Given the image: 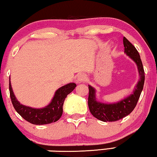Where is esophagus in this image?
Returning a JSON list of instances; mask_svg holds the SVG:
<instances>
[{
    "mask_svg": "<svg viewBox=\"0 0 157 157\" xmlns=\"http://www.w3.org/2000/svg\"><path fill=\"white\" fill-rule=\"evenodd\" d=\"M86 79V76L85 75H79L78 78H77V82L78 83H80L82 82H84Z\"/></svg>",
    "mask_w": 157,
    "mask_h": 157,
    "instance_id": "esophagus-1",
    "label": "esophagus"
}]
</instances>
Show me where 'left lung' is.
<instances>
[{"label": "left lung", "instance_id": "8db88e82", "mask_svg": "<svg viewBox=\"0 0 157 157\" xmlns=\"http://www.w3.org/2000/svg\"><path fill=\"white\" fill-rule=\"evenodd\" d=\"M123 45L125 47V53L136 63L140 79L133 94L122 101L111 104H102L96 101L94 89L89 86V109L95 118L104 122L116 121L129 115L136 106L143 90L144 71L138 51L125 37H123Z\"/></svg>", "mask_w": 157, "mask_h": 157}]
</instances>
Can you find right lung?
I'll return each instance as SVG.
<instances>
[{
    "instance_id": "add662e5",
    "label": "right lung",
    "mask_w": 157,
    "mask_h": 157,
    "mask_svg": "<svg viewBox=\"0 0 157 157\" xmlns=\"http://www.w3.org/2000/svg\"><path fill=\"white\" fill-rule=\"evenodd\" d=\"M76 86L75 83H70L63 86L56 91L52 101L43 109H32L31 107L20 104L14 95L10 81H9V90L12 104L15 111L28 122L34 125H46L54 123L61 117L63 105L67 95L73 91Z\"/></svg>"
}]
</instances>
